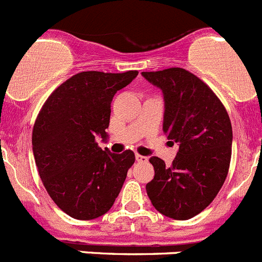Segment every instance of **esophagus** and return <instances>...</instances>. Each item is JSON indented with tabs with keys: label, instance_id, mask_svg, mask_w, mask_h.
Wrapping results in <instances>:
<instances>
[{
	"label": "esophagus",
	"instance_id": "34e87169",
	"mask_svg": "<svg viewBox=\"0 0 262 262\" xmlns=\"http://www.w3.org/2000/svg\"><path fill=\"white\" fill-rule=\"evenodd\" d=\"M135 159H136V161H138V163H147V161H148L147 156H142V155H138V154H136Z\"/></svg>",
	"mask_w": 262,
	"mask_h": 262
}]
</instances>
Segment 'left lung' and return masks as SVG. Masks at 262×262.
Masks as SVG:
<instances>
[{
	"instance_id": "obj_1",
	"label": "left lung",
	"mask_w": 262,
	"mask_h": 262,
	"mask_svg": "<svg viewBox=\"0 0 262 262\" xmlns=\"http://www.w3.org/2000/svg\"><path fill=\"white\" fill-rule=\"evenodd\" d=\"M164 96L163 129L178 152L170 166L154 156L155 177L145 189L159 212L176 221L195 216L214 201L226 181L232 126L223 103L186 69L142 72Z\"/></svg>"
}]
</instances>
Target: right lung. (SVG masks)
Segmentation results:
<instances>
[{
    "label": "right lung",
    "mask_w": 262,
    "mask_h": 262,
    "mask_svg": "<svg viewBox=\"0 0 262 262\" xmlns=\"http://www.w3.org/2000/svg\"><path fill=\"white\" fill-rule=\"evenodd\" d=\"M138 76L81 72L46 101L32 129V152L46 190L69 216L90 221L106 214L135 163L133 151L111 154L106 140L111 101Z\"/></svg>",
    "instance_id": "add662e5"
}]
</instances>
